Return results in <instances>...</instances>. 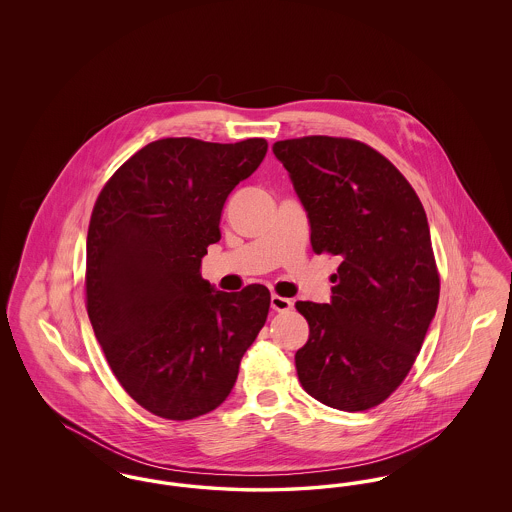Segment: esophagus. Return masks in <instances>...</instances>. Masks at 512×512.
I'll return each mask as SVG.
<instances>
[{
	"instance_id": "esophagus-1",
	"label": "esophagus",
	"mask_w": 512,
	"mask_h": 512,
	"mask_svg": "<svg viewBox=\"0 0 512 512\" xmlns=\"http://www.w3.org/2000/svg\"><path fill=\"white\" fill-rule=\"evenodd\" d=\"M270 307L276 311V313H284V311H290L293 307L292 299L288 297H282V295H272L270 297Z\"/></svg>"
}]
</instances>
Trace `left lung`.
I'll return each instance as SVG.
<instances>
[{
	"label": "left lung",
	"mask_w": 512,
	"mask_h": 512,
	"mask_svg": "<svg viewBox=\"0 0 512 512\" xmlns=\"http://www.w3.org/2000/svg\"><path fill=\"white\" fill-rule=\"evenodd\" d=\"M272 151L307 211L313 251L340 259L330 303H295L309 322L295 353L299 382L332 409H372L405 380L436 317L424 207L407 178L357 140L305 136Z\"/></svg>",
	"instance_id": "8db88e82"
}]
</instances>
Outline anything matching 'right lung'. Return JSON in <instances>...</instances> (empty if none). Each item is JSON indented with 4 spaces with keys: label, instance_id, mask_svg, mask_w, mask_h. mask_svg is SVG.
<instances>
[{
    "label": "right lung",
    "instance_id": "obj_1",
    "mask_svg": "<svg viewBox=\"0 0 512 512\" xmlns=\"http://www.w3.org/2000/svg\"><path fill=\"white\" fill-rule=\"evenodd\" d=\"M267 149L263 138L157 140L111 176L94 205L88 317L113 374L149 413L190 420L217 409L265 326V286L219 292L199 268L220 240L226 197Z\"/></svg>",
    "mask_w": 512,
    "mask_h": 512
}]
</instances>
